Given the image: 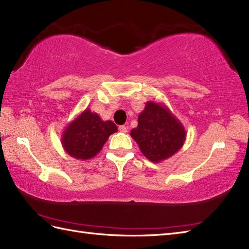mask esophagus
<instances>
[{
  "instance_id": "esophagus-1",
  "label": "esophagus",
  "mask_w": 249,
  "mask_h": 249,
  "mask_svg": "<svg viewBox=\"0 0 249 249\" xmlns=\"http://www.w3.org/2000/svg\"><path fill=\"white\" fill-rule=\"evenodd\" d=\"M119 130H120L121 132H124V134H125V132H127V127L124 126V125L120 126V127H119Z\"/></svg>"
}]
</instances>
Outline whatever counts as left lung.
<instances>
[{"mask_svg": "<svg viewBox=\"0 0 249 249\" xmlns=\"http://www.w3.org/2000/svg\"><path fill=\"white\" fill-rule=\"evenodd\" d=\"M130 136L149 161L159 163L182 147L187 132L165 105L148 101L139 114L138 126L131 129Z\"/></svg>", "mask_w": 249, "mask_h": 249, "instance_id": "1", "label": "left lung"}]
</instances>
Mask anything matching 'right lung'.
<instances>
[{"label":"right lung","instance_id":"1","mask_svg":"<svg viewBox=\"0 0 249 249\" xmlns=\"http://www.w3.org/2000/svg\"><path fill=\"white\" fill-rule=\"evenodd\" d=\"M118 131L112 121H103L100 115L87 108L66 127L61 144L71 157L88 160L95 157L110 135Z\"/></svg>","mask_w":249,"mask_h":249}]
</instances>
